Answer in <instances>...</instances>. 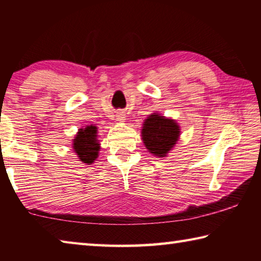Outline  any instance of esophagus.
I'll use <instances>...</instances> for the list:
<instances>
[{"label":"esophagus","mask_w":261,"mask_h":261,"mask_svg":"<svg viewBox=\"0 0 261 261\" xmlns=\"http://www.w3.org/2000/svg\"><path fill=\"white\" fill-rule=\"evenodd\" d=\"M117 120L121 121V122H124L125 116H124V115H123V114H118V115H117Z\"/></svg>","instance_id":"1"}]
</instances>
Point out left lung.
<instances>
[{
    "label": "left lung",
    "instance_id": "1",
    "mask_svg": "<svg viewBox=\"0 0 261 261\" xmlns=\"http://www.w3.org/2000/svg\"><path fill=\"white\" fill-rule=\"evenodd\" d=\"M141 136L149 152L156 156H166L178 140L179 127L175 121L153 114L145 120Z\"/></svg>",
    "mask_w": 261,
    "mask_h": 261
}]
</instances>
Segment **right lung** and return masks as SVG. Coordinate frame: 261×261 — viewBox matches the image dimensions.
Wrapping results in <instances>:
<instances>
[{"mask_svg": "<svg viewBox=\"0 0 261 261\" xmlns=\"http://www.w3.org/2000/svg\"><path fill=\"white\" fill-rule=\"evenodd\" d=\"M73 149L84 163H92L98 158L100 149L96 139V126L88 125L81 129L73 140Z\"/></svg>", "mask_w": 261, "mask_h": 261, "instance_id": "add662e5", "label": "right lung"}]
</instances>
